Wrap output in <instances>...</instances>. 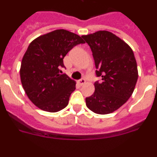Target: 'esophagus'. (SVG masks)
Listing matches in <instances>:
<instances>
[{
    "mask_svg": "<svg viewBox=\"0 0 157 157\" xmlns=\"http://www.w3.org/2000/svg\"><path fill=\"white\" fill-rule=\"evenodd\" d=\"M86 83V79L85 78H81L80 80H78V84H79L80 86H82L84 85Z\"/></svg>",
    "mask_w": 157,
    "mask_h": 157,
    "instance_id": "1",
    "label": "esophagus"
}]
</instances>
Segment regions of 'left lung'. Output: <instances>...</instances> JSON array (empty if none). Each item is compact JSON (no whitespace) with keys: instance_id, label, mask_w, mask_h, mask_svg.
Wrapping results in <instances>:
<instances>
[{"instance_id":"left-lung-1","label":"left lung","mask_w":157,"mask_h":157,"mask_svg":"<svg viewBox=\"0 0 157 157\" xmlns=\"http://www.w3.org/2000/svg\"><path fill=\"white\" fill-rule=\"evenodd\" d=\"M90 45L96 75L101 81L94 83V94L86 98L89 109L97 114L115 112L134 92L138 78L133 50L125 41L107 30L82 36Z\"/></svg>"}]
</instances>
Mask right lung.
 I'll return each instance as SVG.
<instances>
[{"label":"right lung","mask_w":157,"mask_h":157,"mask_svg":"<svg viewBox=\"0 0 157 157\" xmlns=\"http://www.w3.org/2000/svg\"><path fill=\"white\" fill-rule=\"evenodd\" d=\"M82 37L66 30H56L37 37L22 59L20 78L32 103L45 112H56L68 105L75 82L60 74L63 58L72 48L83 44Z\"/></svg>","instance_id":"1"}]
</instances>
